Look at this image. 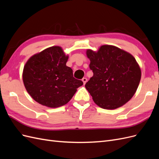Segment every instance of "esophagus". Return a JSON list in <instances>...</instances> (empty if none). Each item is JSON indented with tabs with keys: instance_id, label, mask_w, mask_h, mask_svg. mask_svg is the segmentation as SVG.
Returning a JSON list of instances; mask_svg holds the SVG:
<instances>
[{
	"instance_id": "1",
	"label": "esophagus",
	"mask_w": 159,
	"mask_h": 159,
	"mask_svg": "<svg viewBox=\"0 0 159 159\" xmlns=\"http://www.w3.org/2000/svg\"><path fill=\"white\" fill-rule=\"evenodd\" d=\"M87 81H88V79L86 78H84L82 79V81H83V83H84V85L86 84V82H87Z\"/></svg>"
}]
</instances>
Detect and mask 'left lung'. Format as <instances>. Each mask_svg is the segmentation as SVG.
Segmentation results:
<instances>
[{"mask_svg": "<svg viewBox=\"0 0 159 159\" xmlns=\"http://www.w3.org/2000/svg\"><path fill=\"white\" fill-rule=\"evenodd\" d=\"M86 55L93 75L85 87L95 104L115 109L127 103L135 93L141 78L135 58L111 45H103L97 52L88 49Z\"/></svg>", "mask_w": 159, "mask_h": 159, "instance_id": "8db88e82", "label": "left lung"}]
</instances>
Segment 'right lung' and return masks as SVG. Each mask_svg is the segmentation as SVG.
<instances>
[{
	"label": "right lung",
	"mask_w": 159,
	"mask_h": 159,
	"mask_svg": "<svg viewBox=\"0 0 159 159\" xmlns=\"http://www.w3.org/2000/svg\"><path fill=\"white\" fill-rule=\"evenodd\" d=\"M68 56L60 46H52L31 56L24 67L25 87L36 102L48 107L68 103L83 85L66 66Z\"/></svg>",
	"instance_id": "1"
}]
</instances>
